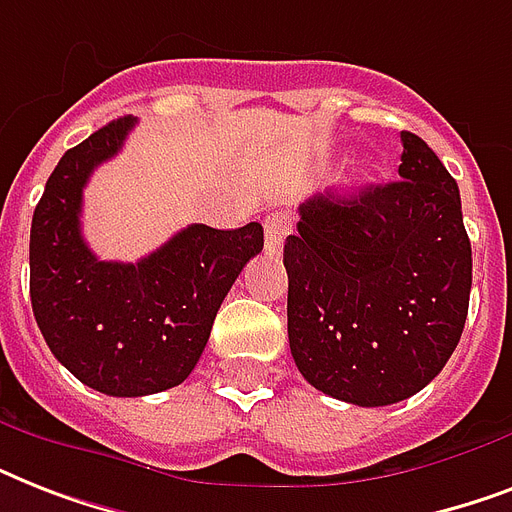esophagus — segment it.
Masks as SVG:
<instances>
[{
    "mask_svg": "<svg viewBox=\"0 0 512 512\" xmlns=\"http://www.w3.org/2000/svg\"><path fill=\"white\" fill-rule=\"evenodd\" d=\"M289 233H292V217L284 212H271L265 217V249L268 252H279Z\"/></svg>",
    "mask_w": 512,
    "mask_h": 512,
    "instance_id": "1",
    "label": "esophagus"
}]
</instances>
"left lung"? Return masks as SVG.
<instances>
[{
    "label": "left lung",
    "instance_id": "left-lung-1",
    "mask_svg": "<svg viewBox=\"0 0 512 512\" xmlns=\"http://www.w3.org/2000/svg\"><path fill=\"white\" fill-rule=\"evenodd\" d=\"M401 143V180L313 196L284 241L292 358L313 388L356 406L420 393L468 319L460 188L425 140L401 132Z\"/></svg>",
    "mask_w": 512,
    "mask_h": 512
}]
</instances>
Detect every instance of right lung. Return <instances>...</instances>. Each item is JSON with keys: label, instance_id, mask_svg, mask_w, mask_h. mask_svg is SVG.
I'll return each instance as SVG.
<instances>
[{"label": "right lung", "instance_id": "obj_1", "mask_svg": "<svg viewBox=\"0 0 512 512\" xmlns=\"http://www.w3.org/2000/svg\"><path fill=\"white\" fill-rule=\"evenodd\" d=\"M135 127L122 116L68 148L31 220V308L52 356L106 396L175 388L204 353L220 303L263 249V225L193 223L138 263L98 260L82 236V191Z\"/></svg>", "mask_w": 512, "mask_h": 512}]
</instances>
